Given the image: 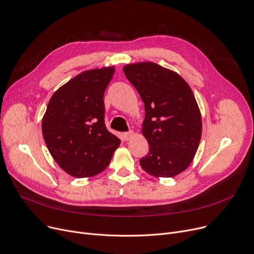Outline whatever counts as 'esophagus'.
I'll return each mask as SVG.
<instances>
[{"label":"esophagus","mask_w":254,"mask_h":254,"mask_svg":"<svg viewBox=\"0 0 254 254\" xmlns=\"http://www.w3.org/2000/svg\"><path fill=\"white\" fill-rule=\"evenodd\" d=\"M132 136H133V131H129V132L123 133V139L124 140H129Z\"/></svg>","instance_id":"esophagus-1"}]
</instances>
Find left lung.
I'll return each instance as SVG.
<instances>
[{
	"label": "left lung",
	"instance_id": "8db88e82",
	"mask_svg": "<svg viewBox=\"0 0 254 254\" xmlns=\"http://www.w3.org/2000/svg\"><path fill=\"white\" fill-rule=\"evenodd\" d=\"M123 70L144 103L141 132L150 151L139 160L142 169L156 177L182 173L195 157L202 134L190 87L177 72L155 63L127 64Z\"/></svg>",
	"mask_w": 254,
	"mask_h": 254
}]
</instances>
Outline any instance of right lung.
Listing matches in <instances>:
<instances>
[{
  "label": "right lung",
  "mask_w": 254,
  "mask_h": 254,
  "mask_svg": "<svg viewBox=\"0 0 254 254\" xmlns=\"http://www.w3.org/2000/svg\"><path fill=\"white\" fill-rule=\"evenodd\" d=\"M114 66L79 73L54 92L42 120L43 137L59 167L91 177L108 167L121 140L104 124V91Z\"/></svg>",
  "instance_id": "add662e5"
}]
</instances>
